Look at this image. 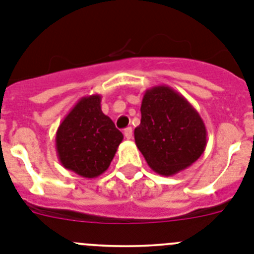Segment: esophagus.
<instances>
[{"instance_id": "obj_1", "label": "esophagus", "mask_w": 254, "mask_h": 254, "mask_svg": "<svg viewBox=\"0 0 254 254\" xmlns=\"http://www.w3.org/2000/svg\"><path fill=\"white\" fill-rule=\"evenodd\" d=\"M125 137L127 138V140H131V138H132V128H131V127H127V128L125 129Z\"/></svg>"}]
</instances>
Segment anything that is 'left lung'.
I'll use <instances>...</instances> for the list:
<instances>
[{
    "mask_svg": "<svg viewBox=\"0 0 254 254\" xmlns=\"http://www.w3.org/2000/svg\"><path fill=\"white\" fill-rule=\"evenodd\" d=\"M134 142L155 173L170 177L198 160L206 149L207 131L185 96L159 85L143 94Z\"/></svg>",
    "mask_w": 254,
    "mask_h": 254,
    "instance_id": "1",
    "label": "left lung"
}]
</instances>
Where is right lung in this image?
<instances>
[{
  "label": "right lung",
  "mask_w": 254,
  "mask_h": 254,
  "mask_svg": "<svg viewBox=\"0 0 254 254\" xmlns=\"http://www.w3.org/2000/svg\"><path fill=\"white\" fill-rule=\"evenodd\" d=\"M99 94L82 96L56 132L57 156L64 169L96 178L109 168L123 140L113 121L102 112Z\"/></svg>",
  "instance_id": "obj_1"
}]
</instances>
